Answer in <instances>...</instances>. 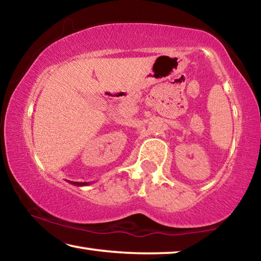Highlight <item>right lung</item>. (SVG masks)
Returning a JSON list of instances; mask_svg holds the SVG:
<instances>
[{"label":"right lung","instance_id":"add662e5","mask_svg":"<svg viewBox=\"0 0 261 261\" xmlns=\"http://www.w3.org/2000/svg\"><path fill=\"white\" fill-rule=\"evenodd\" d=\"M69 183H71V184H73V185H77V187H84V185H88L90 183H82V182H70L69 180Z\"/></svg>","mask_w":261,"mask_h":261}]
</instances>
